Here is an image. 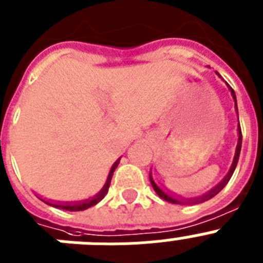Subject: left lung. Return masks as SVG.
Masks as SVG:
<instances>
[{
  "mask_svg": "<svg viewBox=\"0 0 263 263\" xmlns=\"http://www.w3.org/2000/svg\"><path fill=\"white\" fill-rule=\"evenodd\" d=\"M216 74L221 78V75L218 74L217 71H216ZM228 87H229L230 93H232L233 100H234V107H236V112H237V116H238V108H237L236 93H234V91H233V88L230 87L229 84H228ZM237 131H238V141H237L236 154H234V159H233V163H232V165H230L229 172H228V175L223 177L222 181L218 182V184H217L214 188H212L211 191L206 192V193H204L202 196H198V197L185 198V197H182V196H176V195H172V193H168V192H164L163 189L160 188L156 182H155V180L152 179V175L149 173V181H151V184H152V188H154L155 192H156L157 195H159V197H161L163 200L168 201V202H171V204H180V205H182V204H200V202H204V201H206V200H211V198L214 197V196H216L218 192L222 191L223 186L227 185L228 182H229L230 177L233 176V172H234V170H236L237 163H238V159H239V152H241V145H242V134H241V127H239V122H238V128H237Z\"/></svg>",
  "mask_w": 263,
  "mask_h": 263,
  "instance_id": "left-lung-1",
  "label": "left lung"
}]
</instances>
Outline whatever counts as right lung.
<instances>
[{
    "mask_svg": "<svg viewBox=\"0 0 263 263\" xmlns=\"http://www.w3.org/2000/svg\"><path fill=\"white\" fill-rule=\"evenodd\" d=\"M119 161L120 159H118L114 163V165L111 166V170H109L108 177L106 180V184L103 185V188L100 189V192L98 195H95L93 197L91 198H86L83 201H71V202H58V201H50V200H43V198L38 197L40 200H42L43 202H46L47 205L54 208H58V209H63V211H68V212H79V211H84V209H88V208L93 206V205H97L100 200H103L104 196L107 195V192H108L109 184H111V179H112L114 171L116 170V166H118Z\"/></svg>",
    "mask_w": 263,
    "mask_h": 263,
    "instance_id": "right-lung-1",
    "label": "right lung"
}]
</instances>
